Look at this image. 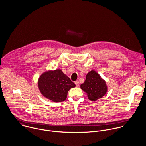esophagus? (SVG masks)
Instances as JSON below:
<instances>
[{"label":"esophagus","instance_id":"esophagus-1","mask_svg":"<svg viewBox=\"0 0 146 146\" xmlns=\"http://www.w3.org/2000/svg\"><path fill=\"white\" fill-rule=\"evenodd\" d=\"M75 85H76V86H79V81H76V82H75Z\"/></svg>","mask_w":146,"mask_h":146}]
</instances>
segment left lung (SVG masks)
Returning <instances> with one entry per match:
<instances>
[{
    "label": "left lung",
    "instance_id": "1",
    "mask_svg": "<svg viewBox=\"0 0 146 146\" xmlns=\"http://www.w3.org/2000/svg\"><path fill=\"white\" fill-rule=\"evenodd\" d=\"M80 87L88 94V98L92 101L102 98L107 92L106 82L95 71H92L86 75L85 81Z\"/></svg>",
    "mask_w": 146,
    "mask_h": 146
}]
</instances>
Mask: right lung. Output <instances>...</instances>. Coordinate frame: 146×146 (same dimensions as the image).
Segmentation results:
<instances>
[{
    "mask_svg": "<svg viewBox=\"0 0 146 146\" xmlns=\"http://www.w3.org/2000/svg\"><path fill=\"white\" fill-rule=\"evenodd\" d=\"M38 86L45 97L60 102L66 99L68 91L75 84L61 70H56L42 74L39 79Z\"/></svg>",
    "mask_w": 146,
    "mask_h": 146,
    "instance_id": "obj_1",
    "label": "right lung"
}]
</instances>
